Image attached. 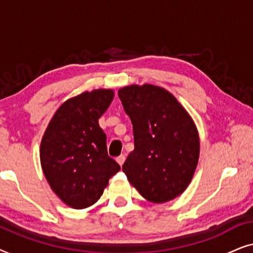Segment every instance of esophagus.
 <instances>
[{
    "label": "esophagus",
    "instance_id": "esophagus-1",
    "mask_svg": "<svg viewBox=\"0 0 253 253\" xmlns=\"http://www.w3.org/2000/svg\"><path fill=\"white\" fill-rule=\"evenodd\" d=\"M116 161L120 166H123L124 161H126V157H124V155H120V157L116 158Z\"/></svg>",
    "mask_w": 253,
    "mask_h": 253
}]
</instances>
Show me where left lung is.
Returning <instances> with one entry per match:
<instances>
[{
	"mask_svg": "<svg viewBox=\"0 0 253 253\" xmlns=\"http://www.w3.org/2000/svg\"><path fill=\"white\" fill-rule=\"evenodd\" d=\"M119 98L132 123L134 139L124 174L150 202L176 198L191 182L198 164L195 123L175 96L158 86H126Z\"/></svg>",
	"mask_w": 253,
	"mask_h": 253,
	"instance_id": "obj_1",
	"label": "left lung"
}]
</instances>
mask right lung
<instances>
[{"mask_svg": "<svg viewBox=\"0 0 253 253\" xmlns=\"http://www.w3.org/2000/svg\"><path fill=\"white\" fill-rule=\"evenodd\" d=\"M114 98L112 89H95L69 99L48 124L40 146L43 174L53 191L76 210L101 197L120 165L107 152L99 119Z\"/></svg>", "mask_w": 253, "mask_h": 253, "instance_id": "right-lung-1", "label": "right lung"}]
</instances>
